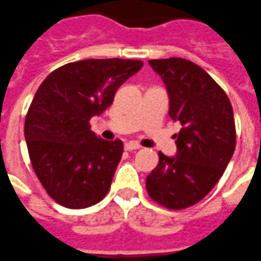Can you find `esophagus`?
Masks as SVG:
<instances>
[{
  "label": "esophagus",
  "mask_w": 261,
  "mask_h": 261,
  "mask_svg": "<svg viewBox=\"0 0 261 261\" xmlns=\"http://www.w3.org/2000/svg\"><path fill=\"white\" fill-rule=\"evenodd\" d=\"M140 149V144L136 143V142H129V143L125 144V150H128V151H130V150H138Z\"/></svg>",
  "instance_id": "esophagus-1"
}]
</instances>
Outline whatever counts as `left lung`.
Returning a JSON list of instances; mask_svg holds the SVG:
<instances>
[{"mask_svg":"<svg viewBox=\"0 0 261 261\" xmlns=\"http://www.w3.org/2000/svg\"><path fill=\"white\" fill-rule=\"evenodd\" d=\"M170 94V117L182 125L176 157L160 151L159 164L146 178L157 204L184 210L206 197L227 168L237 144L229 98L206 70L184 58L150 60Z\"/></svg>","mask_w":261,"mask_h":261,"instance_id":"8db88e82","label":"left lung"}]
</instances>
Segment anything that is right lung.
Segmentation results:
<instances>
[{
	"instance_id": "obj_1",
	"label": "right lung",
	"mask_w": 261,
	"mask_h": 261,
	"mask_svg": "<svg viewBox=\"0 0 261 261\" xmlns=\"http://www.w3.org/2000/svg\"><path fill=\"white\" fill-rule=\"evenodd\" d=\"M142 66V61L119 58L69 62L36 91L24 138L34 174L61 206L86 208L110 191L123 143L96 136L90 119L111 106L118 87Z\"/></svg>"
}]
</instances>
